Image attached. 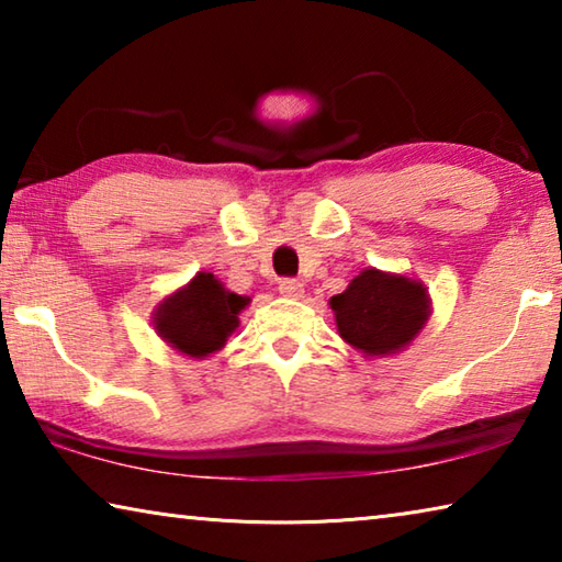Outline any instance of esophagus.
<instances>
[{"mask_svg": "<svg viewBox=\"0 0 562 562\" xmlns=\"http://www.w3.org/2000/svg\"><path fill=\"white\" fill-rule=\"evenodd\" d=\"M280 292L284 294V297H302L304 284H302L300 280H292V278H288V280H282V282H280Z\"/></svg>", "mask_w": 562, "mask_h": 562, "instance_id": "34e87169", "label": "esophagus"}]
</instances>
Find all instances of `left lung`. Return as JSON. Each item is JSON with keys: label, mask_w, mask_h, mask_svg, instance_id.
Masks as SVG:
<instances>
[{"label": "left lung", "mask_w": 562, "mask_h": 562, "mask_svg": "<svg viewBox=\"0 0 562 562\" xmlns=\"http://www.w3.org/2000/svg\"><path fill=\"white\" fill-rule=\"evenodd\" d=\"M341 339L364 355H394L406 347L429 317V297L408 278L364 270L329 300Z\"/></svg>", "instance_id": "1"}]
</instances>
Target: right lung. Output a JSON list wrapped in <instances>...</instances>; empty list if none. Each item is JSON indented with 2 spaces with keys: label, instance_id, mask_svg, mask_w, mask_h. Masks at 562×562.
Returning a JSON list of instances; mask_svg holds the SVG:
<instances>
[{
  "label": "right lung",
  "instance_id": "right-lung-1",
  "mask_svg": "<svg viewBox=\"0 0 562 562\" xmlns=\"http://www.w3.org/2000/svg\"><path fill=\"white\" fill-rule=\"evenodd\" d=\"M247 304L225 290L211 272L195 274L186 290L158 307L156 329L170 347L188 357H207L221 349L237 327V312Z\"/></svg>",
  "mask_w": 562,
  "mask_h": 562
}]
</instances>
